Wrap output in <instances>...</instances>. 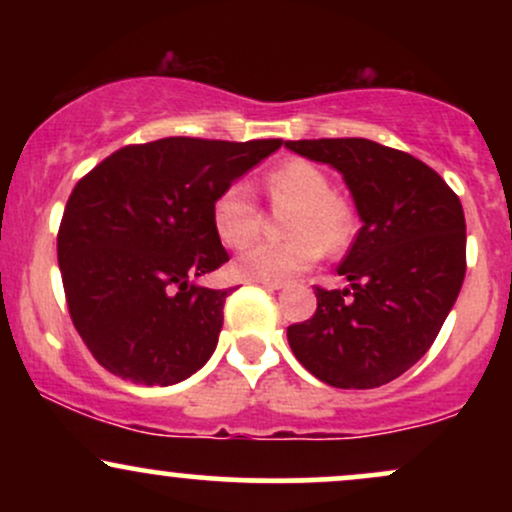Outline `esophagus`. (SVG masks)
<instances>
[{"label":"esophagus","instance_id":"34e87169","mask_svg":"<svg viewBox=\"0 0 512 512\" xmlns=\"http://www.w3.org/2000/svg\"><path fill=\"white\" fill-rule=\"evenodd\" d=\"M264 289H272V291H279L284 289V284H279V281H260Z\"/></svg>","mask_w":512,"mask_h":512}]
</instances>
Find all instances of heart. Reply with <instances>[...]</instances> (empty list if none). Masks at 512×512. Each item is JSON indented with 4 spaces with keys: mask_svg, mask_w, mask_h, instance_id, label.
<instances>
[{
    "mask_svg": "<svg viewBox=\"0 0 512 512\" xmlns=\"http://www.w3.org/2000/svg\"><path fill=\"white\" fill-rule=\"evenodd\" d=\"M264 190L279 207H293L286 216L291 238L260 240L245 248L233 262V269L245 281H289L308 272L327 248H342L351 236V214L320 168L308 161H289L264 178ZM214 231L228 248H240L257 233L260 211L248 185L233 182L211 207Z\"/></svg>",
    "mask_w": 512,
    "mask_h": 512,
    "instance_id": "heart-1",
    "label": "heart"
}]
</instances>
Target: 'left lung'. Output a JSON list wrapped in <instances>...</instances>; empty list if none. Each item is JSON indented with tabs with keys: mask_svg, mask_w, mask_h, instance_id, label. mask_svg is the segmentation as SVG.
<instances>
[{
	"mask_svg": "<svg viewBox=\"0 0 512 512\" xmlns=\"http://www.w3.org/2000/svg\"><path fill=\"white\" fill-rule=\"evenodd\" d=\"M286 149L342 175L361 219L310 320L286 330L322 383L370 390L399 378L436 342L467 269V226L455 192L419 158L370 139H301Z\"/></svg>",
	"mask_w": 512,
	"mask_h": 512,
	"instance_id": "left-lung-1",
	"label": "left lung"
}]
</instances>
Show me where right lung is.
Wrapping results in <instances>:
<instances>
[{"instance_id": "obj_1", "label": "right lung", "mask_w": 512, "mask_h": 512, "mask_svg": "<svg viewBox=\"0 0 512 512\" xmlns=\"http://www.w3.org/2000/svg\"><path fill=\"white\" fill-rule=\"evenodd\" d=\"M281 139L166 137L115 151L76 182L57 236L69 315L93 358L137 385H175L214 354L231 289L214 199Z\"/></svg>"}]
</instances>
